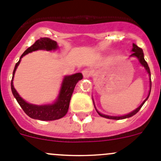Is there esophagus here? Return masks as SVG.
<instances>
[{
  "label": "esophagus",
  "instance_id": "esophagus-1",
  "mask_svg": "<svg viewBox=\"0 0 161 161\" xmlns=\"http://www.w3.org/2000/svg\"><path fill=\"white\" fill-rule=\"evenodd\" d=\"M82 73L85 78H89L90 75H91V72H90V71L89 69H86V68L84 69L83 71H82Z\"/></svg>",
  "mask_w": 161,
  "mask_h": 161
}]
</instances>
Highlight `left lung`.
Wrapping results in <instances>:
<instances>
[{"mask_svg": "<svg viewBox=\"0 0 161 161\" xmlns=\"http://www.w3.org/2000/svg\"><path fill=\"white\" fill-rule=\"evenodd\" d=\"M132 54L130 55V57H137V58L138 59V60H139L140 64H141L142 65L143 67L145 68V69L146 70V71L148 72V74H149V79H150V90H149V95H148V97H146V99L144 101H143L141 105L139 106L138 108H137L135 110H134L133 112H130L129 114H127V115H121V116H111V115H104V114H101L99 112H98L97 110V113L99 114L101 116L104 117V118H106V119H126V118H129V117H131L133 116L134 115H135V114L137 113V112H138V111L141 109V108L142 107V105L144 104V103L146 102V100L149 98V94H150V91H151V86H152V83H151V74H150V70H149V66H148V64L147 62L144 59V53H143V51L142 49H141V48L138 47V46H136L135 44H133V48H132ZM93 104H94V103H93Z\"/></svg>", "mask_w": 161, "mask_h": 161, "instance_id": "left-lung-1", "label": "left lung"}]
</instances>
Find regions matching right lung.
<instances>
[{
	"label": "right lung",
	"mask_w": 161,
	"mask_h": 161,
	"mask_svg": "<svg viewBox=\"0 0 161 161\" xmlns=\"http://www.w3.org/2000/svg\"><path fill=\"white\" fill-rule=\"evenodd\" d=\"M58 48L57 42L51 40L49 37H42L38 39L31 47L28 48L20 57L19 60L15 64L14 68L13 74H12V82H11V88L13 96L16 99L17 102L23 108L25 113L32 119H35L43 120V121H50V120H56L62 118L67 114L69 108L70 101H71V95H72L75 85L79 80L82 79V73H76L71 75L65 76L62 82L61 88H60V93L57 97V101L51 104H45V105H36V104H30L26 102L19 95L13 86V78L16 71L17 67L19 66L23 56L34 51L44 49V50L51 51L57 49Z\"/></svg>",
	"instance_id": "right-lung-1"
}]
</instances>
